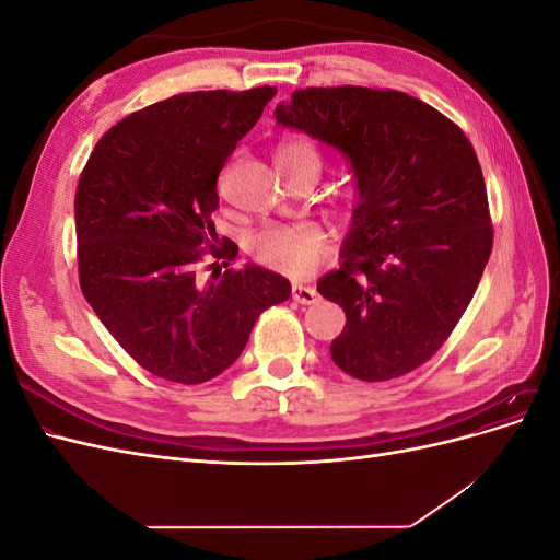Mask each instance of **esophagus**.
I'll list each match as a JSON object with an SVG mask.
<instances>
[{"instance_id":"esophagus-1","label":"esophagus","mask_w":560,"mask_h":560,"mask_svg":"<svg viewBox=\"0 0 560 560\" xmlns=\"http://www.w3.org/2000/svg\"><path fill=\"white\" fill-rule=\"evenodd\" d=\"M292 299L296 303H303V306H311V303L317 301V292L313 287H303V284H294L292 287Z\"/></svg>"}]
</instances>
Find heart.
<instances>
[{
  "mask_svg": "<svg viewBox=\"0 0 560 560\" xmlns=\"http://www.w3.org/2000/svg\"><path fill=\"white\" fill-rule=\"evenodd\" d=\"M282 165L322 171V156L313 142L290 140L276 151ZM247 254L259 266L292 278H306L327 259L329 233L315 224H266L247 238Z\"/></svg>",
  "mask_w": 560,
  "mask_h": 560,
  "instance_id": "heart-1",
  "label": "heart"
}]
</instances>
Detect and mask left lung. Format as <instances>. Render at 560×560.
Returning <instances> with one entry per match:
<instances>
[{
    "label": "left lung",
    "instance_id": "obj_1",
    "mask_svg": "<svg viewBox=\"0 0 560 560\" xmlns=\"http://www.w3.org/2000/svg\"><path fill=\"white\" fill-rule=\"evenodd\" d=\"M276 118L341 149L358 179L343 264L317 282L346 311L331 360L366 383L409 374L446 343L493 249L477 151L393 89H301Z\"/></svg>",
    "mask_w": 560,
    "mask_h": 560
}]
</instances>
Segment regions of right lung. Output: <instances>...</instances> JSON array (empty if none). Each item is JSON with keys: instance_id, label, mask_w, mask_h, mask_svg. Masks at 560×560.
Returning a JSON list of instances; mask_svg holds the SVG:
<instances>
[{"instance_id": "add662e5", "label": "right lung", "mask_w": 560, "mask_h": 560, "mask_svg": "<svg viewBox=\"0 0 560 560\" xmlns=\"http://www.w3.org/2000/svg\"><path fill=\"white\" fill-rule=\"evenodd\" d=\"M276 89L179 93L132 112L97 140L74 196L81 292L130 358L196 385L229 369L257 317L292 294L259 266L229 268L217 179ZM228 268L222 271L218 261ZM213 270L210 281L197 273Z\"/></svg>"}]
</instances>
